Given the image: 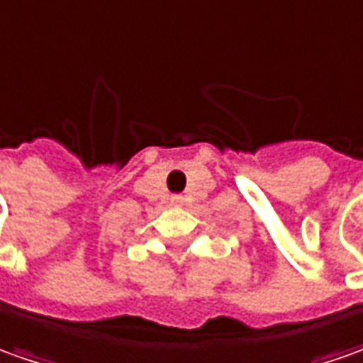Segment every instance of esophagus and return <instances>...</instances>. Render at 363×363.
Wrapping results in <instances>:
<instances>
[{
    "label": "esophagus",
    "mask_w": 363,
    "mask_h": 363,
    "mask_svg": "<svg viewBox=\"0 0 363 363\" xmlns=\"http://www.w3.org/2000/svg\"><path fill=\"white\" fill-rule=\"evenodd\" d=\"M171 204H172V206H182V204H184V199L177 194V196H172V199H171Z\"/></svg>",
    "instance_id": "esophagus-1"
}]
</instances>
